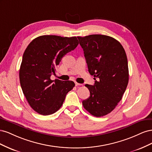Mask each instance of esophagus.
Masks as SVG:
<instances>
[{
  "mask_svg": "<svg viewBox=\"0 0 152 152\" xmlns=\"http://www.w3.org/2000/svg\"><path fill=\"white\" fill-rule=\"evenodd\" d=\"M75 86H82V84H79V83H77V82H75Z\"/></svg>",
  "mask_w": 152,
  "mask_h": 152,
  "instance_id": "esophagus-1",
  "label": "esophagus"
}]
</instances>
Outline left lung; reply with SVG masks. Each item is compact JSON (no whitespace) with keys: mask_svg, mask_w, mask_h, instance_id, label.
<instances>
[{"mask_svg":"<svg viewBox=\"0 0 152 152\" xmlns=\"http://www.w3.org/2000/svg\"><path fill=\"white\" fill-rule=\"evenodd\" d=\"M77 38L89 72L95 80L93 86L85 85L90 96L82 104L93 115L103 117L117 107L127 86L129 69L125 50L118 40L107 35L95 34Z\"/></svg>","mask_w":152,"mask_h":152,"instance_id":"left-lung-1","label":"left lung"}]
</instances>
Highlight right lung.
I'll return each mask as SVG.
<instances>
[{"instance_id": "obj_1", "label": "right lung", "mask_w": 152, "mask_h": 152, "mask_svg": "<svg viewBox=\"0 0 152 152\" xmlns=\"http://www.w3.org/2000/svg\"><path fill=\"white\" fill-rule=\"evenodd\" d=\"M79 44L76 37L42 35L28 44L20 69L21 89L34 110L43 115L57 112L66 94L75 86L73 81L52 80L56 67L65 55Z\"/></svg>"}]
</instances>
